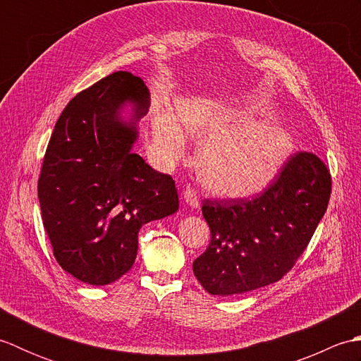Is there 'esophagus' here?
Here are the masks:
<instances>
[{
  "label": "esophagus",
  "instance_id": "1",
  "mask_svg": "<svg viewBox=\"0 0 361 361\" xmlns=\"http://www.w3.org/2000/svg\"><path fill=\"white\" fill-rule=\"evenodd\" d=\"M183 198H185V202L189 206H192V208H198V195H197L195 190L190 188V186H188L185 189V192H183Z\"/></svg>",
  "mask_w": 361,
  "mask_h": 361
}]
</instances>
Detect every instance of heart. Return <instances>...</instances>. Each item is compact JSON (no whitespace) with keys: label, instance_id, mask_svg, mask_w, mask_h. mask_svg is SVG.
I'll list each match as a JSON object with an SVG mask.
<instances>
[{"label":"heart","instance_id":"1","mask_svg":"<svg viewBox=\"0 0 361 361\" xmlns=\"http://www.w3.org/2000/svg\"><path fill=\"white\" fill-rule=\"evenodd\" d=\"M250 106L211 99L181 102L176 114L164 105L152 111V137L157 155L171 163L185 149V133L211 137L198 153V171L212 194L251 197L271 185L295 149L288 130L271 122L250 124ZM182 126H180L179 124Z\"/></svg>","mask_w":361,"mask_h":361}]
</instances>
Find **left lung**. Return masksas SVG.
I'll list each match as a JSON object with an SVG mask.
<instances>
[{"mask_svg":"<svg viewBox=\"0 0 361 361\" xmlns=\"http://www.w3.org/2000/svg\"><path fill=\"white\" fill-rule=\"evenodd\" d=\"M331 172L317 155L298 152L262 194L204 200L211 242L194 274L211 295H240L278 282L291 270L327 209Z\"/></svg>","mask_w":361,"mask_h":361,"instance_id":"1","label":"left lung"}]
</instances>
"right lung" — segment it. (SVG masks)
<instances>
[{
	"mask_svg": "<svg viewBox=\"0 0 361 361\" xmlns=\"http://www.w3.org/2000/svg\"><path fill=\"white\" fill-rule=\"evenodd\" d=\"M149 97L132 73L106 75L66 105L44 153L38 200L54 257L91 286L126 274L141 226L178 211L172 176L132 150ZM127 104L128 121L121 116Z\"/></svg>",
	"mask_w": 361,
	"mask_h": 361,
	"instance_id": "right-lung-1",
	"label": "right lung"
}]
</instances>
